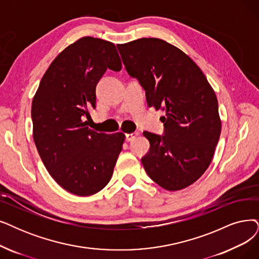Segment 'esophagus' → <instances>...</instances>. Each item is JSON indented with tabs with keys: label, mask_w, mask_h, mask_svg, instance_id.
<instances>
[{
	"label": "esophagus",
	"mask_w": 259,
	"mask_h": 259,
	"mask_svg": "<svg viewBox=\"0 0 259 259\" xmlns=\"http://www.w3.org/2000/svg\"><path fill=\"white\" fill-rule=\"evenodd\" d=\"M138 135L137 133H131V134H125V140L126 141H132L136 138V136Z\"/></svg>",
	"instance_id": "34e87169"
}]
</instances>
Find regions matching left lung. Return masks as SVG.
Wrapping results in <instances>:
<instances>
[{"label":"left lung","instance_id":"8db88e82","mask_svg":"<svg viewBox=\"0 0 259 259\" xmlns=\"http://www.w3.org/2000/svg\"><path fill=\"white\" fill-rule=\"evenodd\" d=\"M117 48L128 75L146 91L148 106L165 111L162 135L143 132L150 141L144 170L163 189L188 187L208 168L220 138L214 91L194 61L164 40L141 38Z\"/></svg>","mask_w":259,"mask_h":259}]
</instances>
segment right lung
<instances>
[{
    "label": "right lung",
    "mask_w": 259,
    "mask_h": 259,
    "mask_svg": "<svg viewBox=\"0 0 259 259\" xmlns=\"http://www.w3.org/2000/svg\"><path fill=\"white\" fill-rule=\"evenodd\" d=\"M121 68L115 45L80 38L53 60L33 99L38 153L51 177L73 194H95L111 179L125 135L90 130L86 118L96 108L99 80L107 69Z\"/></svg>",
    "instance_id": "1"
}]
</instances>
